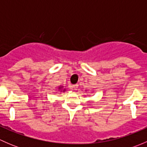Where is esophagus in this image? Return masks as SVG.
Wrapping results in <instances>:
<instances>
[{"label":"esophagus","mask_w":147,"mask_h":147,"mask_svg":"<svg viewBox=\"0 0 147 147\" xmlns=\"http://www.w3.org/2000/svg\"><path fill=\"white\" fill-rule=\"evenodd\" d=\"M72 88L73 89V90H77V89L78 88V84H74V85L72 86Z\"/></svg>","instance_id":"esophagus-1"}]
</instances>
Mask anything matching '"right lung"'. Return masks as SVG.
<instances>
[{
    "mask_svg": "<svg viewBox=\"0 0 147 147\" xmlns=\"http://www.w3.org/2000/svg\"><path fill=\"white\" fill-rule=\"evenodd\" d=\"M62 87H61V86H60V87H59V90H61V89H62ZM65 90H63V92H65Z\"/></svg>",
    "mask_w": 147,
    "mask_h": 147,
    "instance_id": "add662e5",
    "label": "right lung"
}]
</instances>
